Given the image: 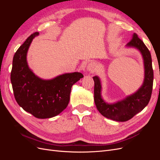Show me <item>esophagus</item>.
Masks as SVG:
<instances>
[{"instance_id": "34e87169", "label": "esophagus", "mask_w": 160, "mask_h": 160, "mask_svg": "<svg viewBox=\"0 0 160 160\" xmlns=\"http://www.w3.org/2000/svg\"><path fill=\"white\" fill-rule=\"evenodd\" d=\"M98 69V66L93 62H91L87 66V70L90 72H94Z\"/></svg>"}]
</instances>
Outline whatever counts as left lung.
Masks as SVG:
<instances>
[{
	"mask_svg": "<svg viewBox=\"0 0 160 160\" xmlns=\"http://www.w3.org/2000/svg\"><path fill=\"white\" fill-rule=\"evenodd\" d=\"M126 46L136 48L142 53L143 59L144 81L141 88L135 93L117 103L112 104L106 103L101 97L99 78L98 76L93 77L95 82L94 101L97 109L104 117L116 122H126L142 111L149 103L153 89V71L151 53L149 49L136 33H133L132 38Z\"/></svg>",
	"mask_w": 160,
	"mask_h": 160,
	"instance_id": "left-lung-1",
	"label": "left lung"
}]
</instances>
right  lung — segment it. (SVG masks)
<instances>
[{
    "label": "right lung",
    "instance_id": "obj_1",
    "mask_svg": "<svg viewBox=\"0 0 160 160\" xmlns=\"http://www.w3.org/2000/svg\"><path fill=\"white\" fill-rule=\"evenodd\" d=\"M37 35L36 32L28 37L14 54L11 81L14 98L24 110L38 119L51 118L67 107L72 85L83 75L74 72L44 80L34 74L28 66L27 54Z\"/></svg>",
    "mask_w": 160,
    "mask_h": 160
}]
</instances>
